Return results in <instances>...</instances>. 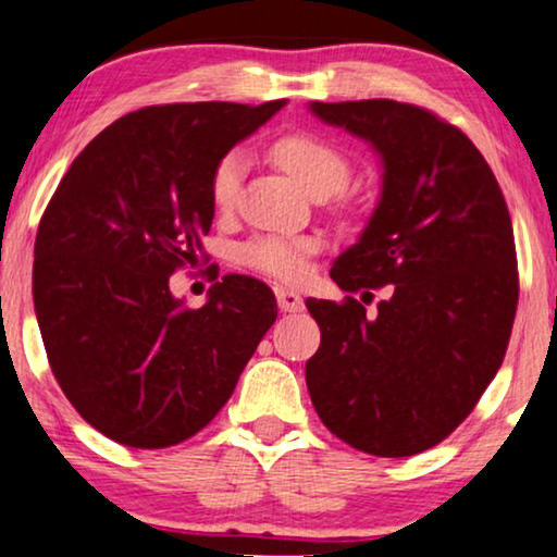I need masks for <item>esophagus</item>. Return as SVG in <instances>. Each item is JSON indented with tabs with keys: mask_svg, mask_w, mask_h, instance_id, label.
I'll list each match as a JSON object with an SVG mask.
<instances>
[{
	"mask_svg": "<svg viewBox=\"0 0 557 557\" xmlns=\"http://www.w3.org/2000/svg\"><path fill=\"white\" fill-rule=\"evenodd\" d=\"M274 298H277V306L283 313H300V310L306 308L300 293L290 290V287H274Z\"/></svg>",
	"mask_w": 557,
	"mask_h": 557,
	"instance_id": "1",
	"label": "esophagus"
}]
</instances>
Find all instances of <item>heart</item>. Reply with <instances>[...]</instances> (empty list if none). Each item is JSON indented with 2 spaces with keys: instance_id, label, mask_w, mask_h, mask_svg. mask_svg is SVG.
Segmentation results:
<instances>
[{
  "instance_id": "1",
  "label": "heart",
  "mask_w": 557,
  "mask_h": 557,
  "mask_svg": "<svg viewBox=\"0 0 557 557\" xmlns=\"http://www.w3.org/2000/svg\"><path fill=\"white\" fill-rule=\"evenodd\" d=\"M280 165L313 196H336L346 188L351 168L336 147L318 137L293 135L274 145ZM247 158L244 152H226L211 175V201L216 211H234L242 198ZM318 249L315 239L285 234H257L236 247V262L277 280H298L308 270V257Z\"/></svg>"
}]
</instances>
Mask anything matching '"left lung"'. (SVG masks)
<instances>
[{
  "label": "left lung",
  "instance_id": "left-lung-1",
  "mask_svg": "<svg viewBox=\"0 0 557 557\" xmlns=\"http://www.w3.org/2000/svg\"><path fill=\"white\" fill-rule=\"evenodd\" d=\"M308 109L382 160L380 201L333 262V283L364 295L392 285L374 315L356 298L306 300L321 325L310 399L348 446L414 456L461 425L502 367L520 295L507 203L476 145L425 109L389 99Z\"/></svg>",
  "mask_w": 557,
  "mask_h": 557
}]
</instances>
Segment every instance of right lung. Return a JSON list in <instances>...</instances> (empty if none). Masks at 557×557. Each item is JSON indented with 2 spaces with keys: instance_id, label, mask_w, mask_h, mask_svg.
<instances>
[{
  "instance_id": "add662e5",
  "label": "right lung",
  "mask_w": 557,
  "mask_h": 557,
  "mask_svg": "<svg viewBox=\"0 0 557 557\" xmlns=\"http://www.w3.org/2000/svg\"><path fill=\"white\" fill-rule=\"evenodd\" d=\"M285 103L132 111L50 198L35 239L37 325L65 397L107 438L168 448L196 435L277 318L270 287L247 274L213 283L198 310L170 293V274L203 251L216 162Z\"/></svg>"
}]
</instances>
